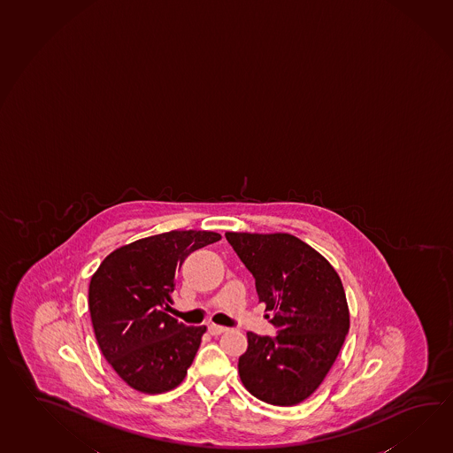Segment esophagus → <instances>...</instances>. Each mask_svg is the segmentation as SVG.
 Here are the masks:
<instances>
[{
  "label": "esophagus",
  "mask_w": 453,
  "mask_h": 453,
  "mask_svg": "<svg viewBox=\"0 0 453 453\" xmlns=\"http://www.w3.org/2000/svg\"><path fill=\"white\" fill-rule=\"evenodd\" d=\"M226 331H227V327H224V326H218V324H210L208 326V333L211 334V335H221Z\"/></svg>",
  "instance_id": "obj_1"
}]
</instances>
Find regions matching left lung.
I'll use <instances>...</instances> for the list:
<instances>
[{"instance_id":"1","label":"left lung","mask_w":453,"mask_h":453,"mask_svg":"<svg viewBox=\"0 0 453 453\" xmlns=\"http://www.w3.org/2000/svg\"><path fill=\"white\" fill-rule=\"evenodd\" d=\"M255 277L277 335L249 333L239 358L251 395L277 406L310 397L333 368L350 327L341 277L329 261L290 234L226 232Z\"/></svg>"}]
</instances>
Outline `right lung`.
<instances>
[{
  "label": "right lung",
  "instance_id": "add662e5",
  "mask_svg": "<svg viewBox=\"0 0 453 453\" xmlns=\"http://www.w3.org/2000/svg\"><path fill=\"white\" fill-rule=\"evenodd\" d=\"M219 239L206 231L157 234L114 250L93 274L88 308L95 337L130 388L163 394L184 380L206 326L179 323L166 306L184 259Z\"/></svg>",
  "mask_w": 453,
  "mask_h": 453
}]
</instances>
